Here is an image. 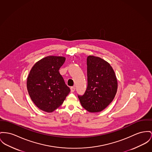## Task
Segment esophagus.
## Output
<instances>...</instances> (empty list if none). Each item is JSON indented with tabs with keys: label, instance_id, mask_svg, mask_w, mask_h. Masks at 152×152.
Segmentation results:
<instances>
[{
	"label": "esophagus",
	"instance_id": "1",
	"mask_svg": "<svg viewBox=\"0 0 152 152\" xmlns=\"http://www.w3.org/2000/svg\"><path fill=\"white\" fill-rule=\"evenodd\" d=\"M70 90H71V93H73V92H74L75 91V87H71L70 88Z\"/></svg>",
	"mask_w": 152,
	"mask_h": 152
}]
</instances>
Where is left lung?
I'll list each match as a JSON object with an SVG mask.
<instances>
[{
  "mask_svg": "<svg viewBox=\"0 0 152 152\" xmlns=\"http://www.w3.org/2000/svg\"><path fill=\"white\" fill-rule=\"evenodd\" d=\"M88 86L84 94L78 95L82 106L88 111L98 112L113 101L118 81L111 65L99 57L87 58Z\"/></svg>",
  "mask_w": 152,
  "mask_h": 152,
  "instance_id": "1",
  "label": "left lung"
}]
</instances>
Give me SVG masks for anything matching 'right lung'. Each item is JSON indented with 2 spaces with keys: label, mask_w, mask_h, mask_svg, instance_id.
Listing matches in <instances>:
<instances>
[{
  "label": "right lung",
  "mask_w": 152,
  "mask_h": 152,
  "mask_svg": "<svg viewBox=\"0 0 152 152\" xmlns=\"http://www.w3.org/2000/svg\"><path fill=\"white\" fill-rule=\"evenodd\" d=\"M66 58L49 56L38 61L27 79L31 100L41 110L52 112L63 104L70 91L59 72Z\"/></svg>",
  "instance_id": "obj_1"
}]
</instances>
